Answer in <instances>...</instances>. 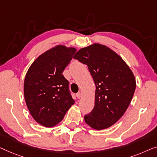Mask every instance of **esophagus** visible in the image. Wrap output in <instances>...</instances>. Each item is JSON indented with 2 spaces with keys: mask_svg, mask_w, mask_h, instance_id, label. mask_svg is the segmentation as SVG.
<instances>
[{
  "mask_svg": "<svg viewBox=\"0 0 157 157\" xmlns=\"http://www.w3.org/2000/svg\"><path fill=\"white\" fill-rule=\"evenodd\" d=\"M76 96H77V98H78V99H79V98H81V97H82L81 92H78V93H77V94H76Z\"/></svg>",
  "mask_w": 157,
  "mask_h": 157,
  "instance_id": "obj_1",
  "label": "esophagus"
}]
</instances>
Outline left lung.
Returning a JSON list of instances; mask_svg holds the SVG:
<instances>
[{
	"instance_id": "8db88e82",
	"label": "left lung",
	"mask_w": 157,
	"mask_h": 157,
	"mask_svg": "<svg viewBox=\"0 0 157 157\" xmlns=\"http://www.w3.org/2000/svg\"><path fill=\"white\" fill-rule=\"evenodd\" d=\"M74 58L88 66L96 86L94 108L84 117L85 122L98 130L111 127L123 116L133 98V72L119 55L99 43L82 48Z\"/></svg>"
}]
</instances>
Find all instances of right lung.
<instances>
[{"mask_svg": "<svg viewBox=\"0 0 157 157\" xmlns=\"http://www.w3.org/2000/svg\"><path fill=\"white\" fill-rule=\"evenodd\" d=\"M76 49L57 45L40 55L30 65L24 80V97L30 113L45 127L60 122L75 103L69 82L62 74Z\"/></svg>", "mask_w": 157, "mask_h": 157, "instance_id": "add662e5", "label": "right lung"}]
</instances>
